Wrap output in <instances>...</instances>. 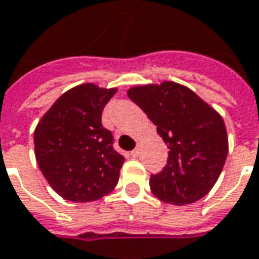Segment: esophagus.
Instances as JSON below:
<instances>
[{
  "label": "esophagus",
  "mask_w": 259,
  "mask_h": 259,
  "mask_svg": "<svg viewBox=\"0 0 259 259\" xmlns=\"http://www.w3.org/2000/svg\"><path fill=\"white\" fill-rule=\"evenodd\" d=\"M139 153H140V149H139V147H136V149H135L133 152L130 153V154H132L133 157H137V156H139Z\"/></svg>",
  "instance_id": "esophagus-1"
}]
</instances>
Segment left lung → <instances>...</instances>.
<instances>
[{
  "instance_id": "1",
  "label": "left lung",
  "mask_w": 259,
  "mask_h": 259,
  "mask_svg": "<svg viewBox=\"0 0 259 259\" xmlns=\"http://www.w3.org/2000/svg\"><path fill=\"white\" fill-rule=\"evenodd\" d=\"M127 96L157 126L170 149L166 166L150 176L153 194L176 205L203 198L220 177L228 153L223 117L174 82L136 86Z\"/></svg>"
}]
</instances>
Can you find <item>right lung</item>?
Wrapping results in <instances>:
<instances>
[{"mask_svg":"<svg viewBox=\"0 0 259 259\" xmlns=\"http://www.w3.org/2000/svg\"><path fill=\"white\" fill-rule=\"evenodd\" d=\"M116 89L93 83L65 92L33 133L35 157L51 187L65 200L88 203L115 189L124 157L113 147L102 112Z\"/></svg>","mask_w":259,"mask_h":259,"instance_id":"add662e5","label":"right lung"}]
</instances>
